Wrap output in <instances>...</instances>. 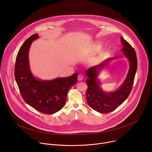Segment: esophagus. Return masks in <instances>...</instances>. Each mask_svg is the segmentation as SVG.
Listing matches in <instances>:
<instances>
[{
	"mask_svg": "<svg viewBox=\"0 0 152 152\" xmlns=\"http://www.w3.org/2000/svg\"><path fill=\"white\" fill-rule=\"evenodd\" d=\"M83 79V76L82 75H78V77H77V80H78L79 81H80V80H82Z\"/></svg>",
	"mask_w": 152,
	"mask_h": 152,
	"instance_id": "34e87169",
	"label": "esophagus"
}]
</instances>
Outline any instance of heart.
Listing matches in <instances>:
<instances>
[{"label":"heart","mask_w":152,"mask_h":152,"mask_svg":"<svg viewBox=\"0 0 152 152\" xmlns=\"http://www.w3.org/2000/svg\"><path fill=\"white\" fill-rule=\"evenodd\" d=\"M102 43L99 41H96L93 42L90 48V50L91 53H97L99 52L102 48Z\"/></svg>","instance_id":"heart-1"}]
</instances>
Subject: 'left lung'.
Instances as JSON below:
<instances>
[{"instance_id": "8db88e82", "label": "left lung", "mask_w": 152, "mask_h": 152, "mask_svg": "<svg viewBox=\"0 0 152 152\" xmlns=\"http://www.w3.org/2000/svg\"><path fill=\"white\" fill-rule=\"evenodd\" d=\"M121 42L123 45L121 51L128 59L130 66L127 76L119 88L115 91L104 92L100 87L101 83L98 79L100 72L117 56L107 58L85 72L88 77L86 80L88 85L86 93V101L92 109L100 113L106 114L114 111L126 100L132 88L137 70V55L134 49L123 37H121Z\"/></svg>"}]
</instances>
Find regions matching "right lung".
<instances>
[{"label":"right lung","mask_w":152,"mask_h":152,"mask_svg":"<svg viewBox=\"0 0 152 152\" xmlns=\"http://www.w3.org/2000/svg\"><path fill=\"white\" fill-rule=\"evenodd\" d=\"M38 38V34L32 35L21 46L15 59L14 75L25 102L40 113L53 114L64 107L67 93L76 83L78 74L49 80L36 78L30 69L29 50L32 41Z\"/></svg>","instance_id":"1"}]
</instances>
